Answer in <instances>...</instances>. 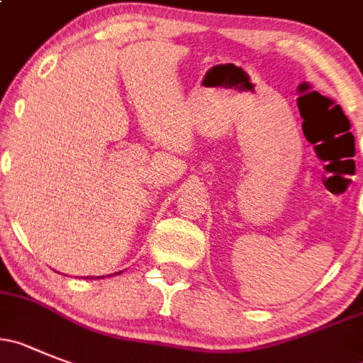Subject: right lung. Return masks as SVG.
<instances>
[{
    "label": "right lung",
    "instance_id": "obj_1",
    "mask_svg": "<svg viewBox=\"0 0 363 363\" xmlns=\"http://www.w3.org/2000/svg\"><path fill=\"white\" fill-rule=\"evenodd\" d=\"M86 279H89V276H87V277H86ZM94 279H98V277H94Z\"/></svg>",
    "mask_w": 363,
    "mask_h": 363
}]
</instances>
